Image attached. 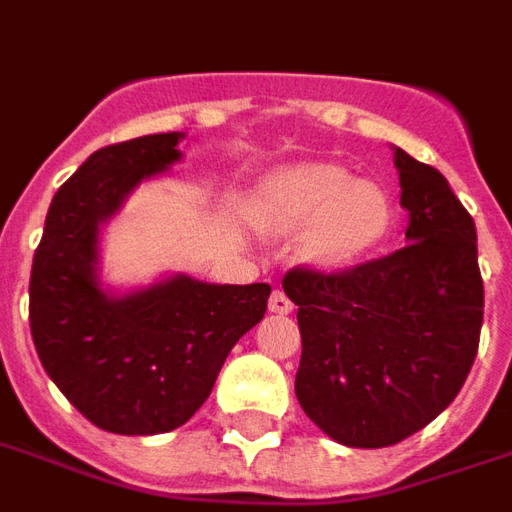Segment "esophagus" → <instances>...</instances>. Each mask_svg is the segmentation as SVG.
Segmentation results:
<instances>
[{
  "mask_svg": "<svg viewBox=\"0 0 512 512\" xmlns=\"http://www.w3.org/2000/svg\"><path fill=\"white\" fill-rule=\"evenodd\" d=\"M270 310L272 313H291L294 310V302L286 297V291H280V288H275L270 294Z\"/></svg>",
  "mask_w": 512,
  "mask_h": 512,
  "instance_id": "esophagus-1",
  "label": "esophagus"
}]
</instances>
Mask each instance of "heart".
Instances as JSON below:
<instances>
[{"mask_svg":"<svg viewBox=\"0 0 512 512\" xmlns=\"http://www.w3.org/2000/svg\"><path fill=\"white\" fill-rule=\"evenodd\" d=\"M264 207L278 226H310L315 259L345 264L372 251L391 226L386 191L372 180H353L343 164L310 161L280 169L264 188Z\"/></svg>","mask_w":512,"mask_h":512,"instance_id":"heart-1","label":"heart"}]
</instances>
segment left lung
Here are the masks:
<instances>
[{
  "label": "left lung",
  "mask_w": 512,
  "mask_h": 512,
  "mask_svg": "<svg viewBox=\"0 0 512 512\" xmlns=\"http://www.w3.org/2000/svg\"><path fill=\"white\" fill-rule=\"evenodd\" d=\"M407 245L351 270L283 275L299 307L294 391L307 418L351 448L402 443L451 405L483 326L475 221L448 180L397 148Z\"/></svg>",
  "instance_id": "left-lung-1"
}]
</instances>
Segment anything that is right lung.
Here are the masks:
<instances>
[{
  "mask_svg": "<svg viewBox=\"0 0 512 512\" xmlns=\"http://www.w3.org/2000/svg\"><path fill=\"white\" fill-rule=\"evenodd\" d=\"M178 132L91 153L56 191L29 280V326L61 394L113 434L172 432L205 405L226 356L264 318L267 283L213 286L186 275L129 297L96 286L99 224L140 180L180 159Z\"/></svg>",
  "mask_w": 512,
  "mask_h": 512,
  "instance_id": "obj_1",
  "label": "right lung"
}]
</instances>
